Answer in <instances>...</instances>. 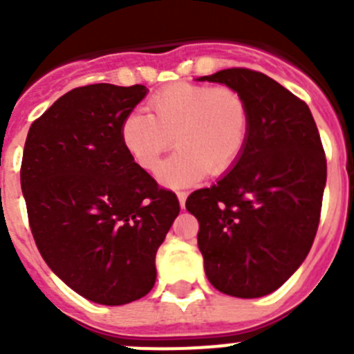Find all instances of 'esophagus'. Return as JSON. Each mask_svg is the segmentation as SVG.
I'll return each instance as SVG.
<instances>
[{"mask_svg":"<svg viewBox=\"0 0 354 354\" xmlns=\"http://www.w3.org/2000/svg\"><path fill=\"white\" fill-rule=\"evenodd\" d=\"M177 196H179V204H180V207H184V205H186L187 192H177Z\"/></svg>","mask_w":354,"mask_h":354,"instance_id":"1","label":"esophagus"}]
</instances>
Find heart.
<instances>
[{
	"instance_id": "1",
	"label": "heart",
	"mask_w": 354,
	"mask_h": 354,
	"mask_svg": "<svg viewBox=\"0 0 354 354\" xmlns=\"http://www.w3.org/2000/svg\"><path fill=\"white\" fill-rule=\"evenodd\" d=\"M147 111L124 118L122 145L142 170L154 174L175 138L179 150L159 170V180L174 187L232 170L252 129L246 97L225 84H170L150 97Z\"/></svg>"
}]
</instances>
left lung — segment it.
I'll use <instances>...</instances> for the list:
<instances>
[{"mask_svg":"<svg viewBox=\"0 0 354 354\" xmlns=\"http://www.w3.org/2000/svg\"><path fill=\"white\" fill-rule=\"evenodd\" d=\"M200 80L239 90L252 129L236 167L193 192L186 209L198 220L209 282L228 296L261 298L310 252L326 184L323 143L305 101L262 72L232 67Z\"/></svg>","mask_w":354,"mask_h":354,"instance_id":"1","label":"left lung"}]
</instances>
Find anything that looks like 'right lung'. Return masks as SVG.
<instances>
[{
	"label": "right lung",
	"mask_w": 354,
	"mask_h": 354,
	"mask_svg": "<svg viewBox=\"0 0 354 354\" xmlns=\"http://www.w3.org/2000/svg\"><path fill=\"white\" fill-rule=\"evenodd\" d=\"M143 84L77 86L28 131L21 189L40 255L83 298L124 305L156 282V253L179 200L127 154L124 118Z\"/></svg>",
	"instance_id": "1"
}]
</instances>
